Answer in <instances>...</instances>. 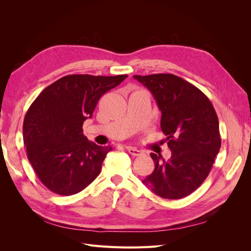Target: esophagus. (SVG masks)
<instances>
[{"label": "esophagus", "instance_id": "esophagus-1", "mask_svg": "<svg viewBox=\"0 0 251 251\" xmlns=\"http://www.w3.org/2000/svg\"><path fill=\"white\" fill-rule=\"evenodd\" d=\"M126 149H127V151H128V153H130L132 156H139V155H140V153H141V151H140L139 150L135 149V148L128 147V148H126Z\"/></svg>", "mask_w": 251, "mask_h": 251}]
</instances>
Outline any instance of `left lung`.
<instances>
[{"instance_id": "obj_1", "label": "left lung", "mask_w": 251, "mask_h": 251, "mask_svg": "<svg viewBox=\"0 0 251 251\" xmlns=\"http://www.w3.org/2000/svg\"><path fill=\"white\" fill-rule=\"evenodd\" d=\"M133 77L155 98L172 151L166 161L161 155L151 154L155 169L142 183L161 198H183L206 179L221 148L217 113L202 91L176 75Z\"/></svg>"}]
</instances>
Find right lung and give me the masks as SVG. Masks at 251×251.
Here are the masks:
<instances>
[{
    "label": "right lung",
    "instance_id": "obj_1",
    "mask_svg": "<svg viewBox=\"0 0 251 251\" xmlns=\"http://www.w3.org/2000/svg\"><path fill=\"white\" fill-rule=\"evenodd\" d=\"M127 75H67L44 89L30 105L23 125L27 157L37 177L51 192L71 196L96 179L111 147L89 141L82 124L101 95Z\"/></svg>",
    "mask_w": 251,
    "mask_h": 251
}]
</instances>
